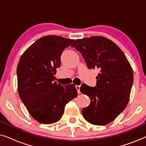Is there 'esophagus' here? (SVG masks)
<instances>
[{
  "instance_id": "34e87169",
  "label": "esophagus",
  "mask_w": 146,
  "mask_h": 146,
  "mask_svg": "<svg viewBox=\"0 0 146 146\" xmlns=\"http://www.w3.org/2000/svg\"><path fill=\"white\" fill-rule=\"evenodd\" d=\"M80 86H79V85L76 86V88L77 91H78V94L80 93Z\"/></svg>"
}]
</instances>
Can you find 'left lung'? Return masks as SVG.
Masks as SVG:
<instances>
[{
  "mask_svg": "<svg viewBox=\"0 0 146 146\" xmlns=\"http://www.w3.org/2000/svg\"><path fill=\"white\" fill-rule=\"evenodd\" d=\"M81 53L89 69H98L96 86L82 84L80 90L90 99L82 113L89 123L104 125L116 118L126 107L133 82L130 64L122 50L102 36L78 39L71 45Z\"/></svg>",
  "mask_w": 146,
  "mask_h": 146,
  "instance_id": "8db88e82",
  "label": "left lung"
}]
</instances>
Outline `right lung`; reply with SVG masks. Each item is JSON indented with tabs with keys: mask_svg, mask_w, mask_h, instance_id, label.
I'll return each instance as SVG.
<instances>
[{
	"mask_svg": "<svg viewBox=\"0 0 146 146\" xmlns=\"http://www.w3.org/2000/svg\"><path fill=\"white\" fill-rule=\"evenodd\" d=\"M74 41L46 36L33 43L20 58L17 70L19 96L39 123L50 124L59 121L66 104L77 96L73 84L63 86L54 81L62 53Z\"/></svg>",
	"mask_w": 146,
	"mask_h": 146,
	"instance_id": "1",
	"label": "right lung"
}]
</instances>
